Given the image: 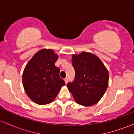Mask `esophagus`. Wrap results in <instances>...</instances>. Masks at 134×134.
<instances>
[{"mask_svg": "<svg viewBox=\"0 0 134 134\" xmlns=\"http://www.w3.org/2000/svg\"><path fill=\"white\" fill-rule=\"evenodd\" d=\"M64 81H65V83H67V82H68V81H69V79L67 78H65V79H64Z\"/></svg>", "mask_w": 134, "mask_h": 134, "instance_id": "esophagus-1", "label": "esophagus"}]
</instances>
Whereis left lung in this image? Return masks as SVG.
Listing matches in <instances>:
<instances>
[{
    "label": "left lung",
    "mask_w": 134,
    "mask_h": 134,
    "mask_svg": "<svg viewBox=\"0 0 134 134\" xmlns=\"http://www.w3.org/2000/svg\"><path fill=\"white\" fill-rule=\"evenodd\" d=\"M72 63L75 75L67 87L77 104L91 106L104 96L109 84V73L99 57L83 52L72 55Z\"/></svg>",
    "instance_id": "obj_1"
}]
</instances>
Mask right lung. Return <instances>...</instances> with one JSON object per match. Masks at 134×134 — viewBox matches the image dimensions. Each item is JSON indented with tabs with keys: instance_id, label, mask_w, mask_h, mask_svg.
Wrapping results in <instances>:
<instances>
[{
	"instance_id": "add662e5",
	"label": "right lung",
	"mask_w": 134,
	"mask_h": 134,
	"mask_svg": "<svg viewBox=\"0 0 134 134\" xmlns=\"http://www.w3.org/2000/svg\"><path fill=\"white\" fill-rule=\"evenodd\" d=\"M59 56L52 49H42L27 63L22 75V83L29 97L36 104L52 102L61 87L65 85L55 65Z\"/></svg>"
}]
</instances>
